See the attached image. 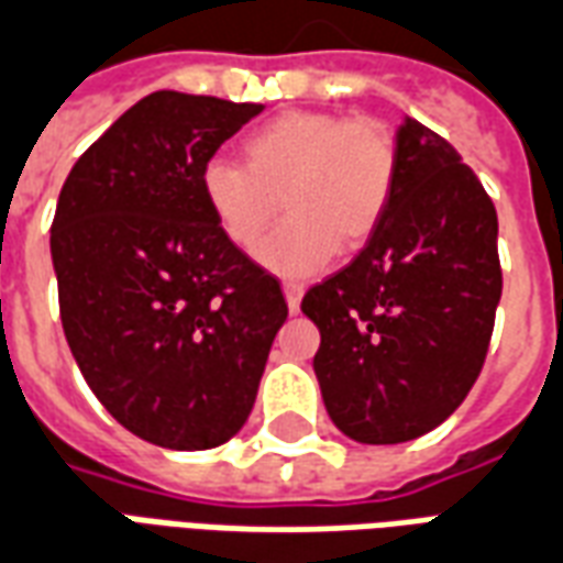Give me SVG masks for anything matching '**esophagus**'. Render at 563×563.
Masks as SVG:
<instances>
[{"mask_svg": "<svg viewBox=\"0 0 563 563\" xmlns=\"http://www.w3.org/2000/svg\"><path fill=\"white\" fill-rule=\"evenodd\" d=\"M283 295H286V305H289V313H298L301 307V295H305V286L301 283H283Z\"/></svg>", "mask_w": 563, "mask_h": 563, "instance_id": "esophagus-1", "label": "esophagus"}]
</instances>
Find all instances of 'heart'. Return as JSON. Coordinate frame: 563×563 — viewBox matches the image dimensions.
Instances as JSON below:
<instances>
[{
    "mask_svg": "<svg viewBox=\"0 0 563 563\" xmlns=\"http://www.w3.org/2000/svg\"><path fill=\"white\" fill-rule=\"evenodd\" d=\"M198 186L222 238L241 250L286 210L256 258L274 274L305 277L377 234L398 186V141L374 117L289 111L246 135L244 165L210 159Z\"/></svg>",
    "mask_w": 563,
    "mask_h": 563,
    "instance_id": "1",
    "label": "heart"
}]
</instances>
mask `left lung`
Returning <instances> with one entry per match:
<instances>
[{
    "label": "left lung",
    "instance_id": "obj_1",
    "mask_svg": "<svg viewBox=\"0 0 563 563\" xmlns=\"http://www.w3.org/2000/svg\"><path fill=\"white\" fill-rule=\"evenodd\" d=\"M398 186L358 256L301 310L331 422L358 443H407L446 422L483 371L500 301L497 213L446 139L407 117Z\"/></svg>",
    "mask_w": 563,
    "mask_h": 563
}]
</instances>
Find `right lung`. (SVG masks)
Returning a JSON list of instances; mask_svg holds the SVG:
<instances>
[{"label":"right lung","instance_id":"right-lung-1","mask_svg":"<svg viewBox=\"0 0 563 563\" xmlns=\"http://www.w3.org/2000/svg\"><path fill=\"white\" fill-rule=\"evenodd\" d=\"M256 114L262 104L150 92L75 162L56 201L51 256L71 355L104 410L156 446L232 440L289 313L198 186Z\"/></svg>","mask_w":563,"mask_h":563}]
</instances>
